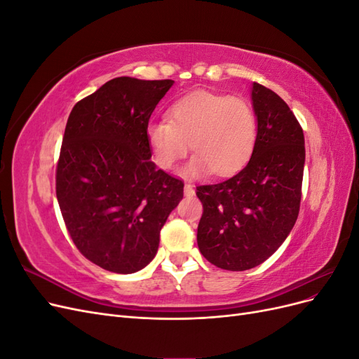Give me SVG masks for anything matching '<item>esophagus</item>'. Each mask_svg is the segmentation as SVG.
<instances>
[{
    "instance_id": "obj_1",
    "label": "esophagus",
    "mask_w": 359,
    "mask_h": 359,
    "mask_svg": "<svg viewBox=\"0 0 359 359\" xmlns=\"http://www.w3.org/2000/svg\"><path fill=\"white\" fill-rule=\"evenodd\" d=\"M184 194H186V196H194V189H193V186L191 184H186V186H184Z\"/></svg>"
}]
</instances>
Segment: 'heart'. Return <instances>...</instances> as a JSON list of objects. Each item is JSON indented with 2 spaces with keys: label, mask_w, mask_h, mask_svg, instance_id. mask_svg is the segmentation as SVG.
I'll use <instances>...</instances> for the list:
<instances>
[{
  "label": "heart",
  "mask_w": 359,
  "mask_h": 359,
  "mask_svg": "<svg viewBox=\"0 0 359 359\" xmlns=\"http://www.w3.org/2000/svg\"><path fill=\"white\" fill-rule=\"evenodd\" d=\"M257 116L243 97L194 91L173 102L168 121H151L147 139L156 165L170 169L194 151L184 168L186 177L233 175L252 158L257 142Z\"/></svg>",
  "instance_id": "1"
}]
</instances>
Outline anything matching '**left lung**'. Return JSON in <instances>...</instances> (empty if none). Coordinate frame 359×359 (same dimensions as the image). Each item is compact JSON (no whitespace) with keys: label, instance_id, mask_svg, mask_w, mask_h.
Wrapping results in <instances>:
<instances>
[{"label":"left lung","instance_id":"left-lung-1","mask_svg":"<svg viewBox=\"0 0 359 359\" xmlns=\"http://www.w3.org/2000/svg\"><path fill=\"white\" fill-rule=\"evenodd\" d=\"M257 142L235 177L199 186L203 214L198 245L203 257L227 271L255 268L285 243L299 212L306 163L304 133L285 100L253 82Z\"/></svg>","mask_w":359,"mask_h":359}]
</instances>
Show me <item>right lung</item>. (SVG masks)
Segmentation results:
<instances>
[{"label": "right lung", "mask_w": 359, "mask_h": 359, "mask_svg": "<svg viewBox=\"0 0 359 359\" xmlns=\"http://www.w3.org/2000/svg\"><path fill=\"white\" fill-rule=\"evenodd\" d=\"M173 81L121 76L74 104L57 166V199L79 252L132 274L154 259L160 231L182 199L181 180L157 169L149 116Z\"/></svg>", "instance_id": "1"}]
</instances>
